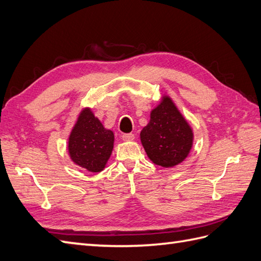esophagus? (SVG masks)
I'll use <instances>...</instances> for the list:
<instances>
[{"label": "esophagus", "mask_w": 261, "mask_h": 261, "mask_svg": "<svg viewBox=\"0 0 261 261\" xmlns=\"http://www.w3.org/2000/svg\"><path fill=\"white\" fill-rule=\"evenodd\" d=\"M122 139L125 142H132L135 139V135L134 134H123Z\"/></svg>", "instance_id": "obj_1"}]
</instances>
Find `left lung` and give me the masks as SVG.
<instances>
[{
	"instance_id": "left-lung-1",
	"label": "left lung",
	"mask_w": 261,
	"mask_h": 261,
	"mask_svg": "<svg viewBox=\"0 0 261 261\" xmlns=\"http://www.w3.org/2000/svg\"><path fill=\"white\" fill-rule=\"evenodd\" d=\"M193 141L192 127L173 99L164 95L141 132V142L148 158L158 166L174 167L186 160Z\"/></svg>"
}]
</instances>
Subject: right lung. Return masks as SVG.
Segmentation results:
<instances>
[{"instance_id":"right-lung-1","label":"right lung","mask_w":261,"mask_h":261,"mask_svg":"<svg viewBox=\"0 0 261 261\" xmlns=\"http://www.w3.org/2000/svg\"><path fill=\"white\" fill-rule=\"evenodd\" d=\"M114 147V133L106 129L91 109H84L68 137V154L73 163L91 173L106 166Z\"/></svg>"}]
</instances>
